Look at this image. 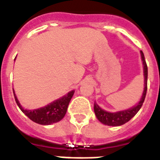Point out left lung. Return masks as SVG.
I'll return each mask as SVG.
<instances>
[{
    "label": "left lung",
    "instance_id": "1",
    "mask_svg": "<svg viewBox=\"0 0 160 160\" xmlns=\"http://www.w3.org/2000/svg\"><path fill=\"white\" fill-rule=\"evenodd\" d=\"M141 58L143 61V72H144V90H143V96L141 98L140 101L133 108L130 109L124 110V111H120L118 112H106L102 108H100L99 106L97 103H94V112L96 114V117L100 122H102L103 124L108 125V126H120L128 122L135 114L139 111L142 107L144 99H145L146 92H147V79H148V67L146 64L144 55L142 51H140Z\"/></svg>",
    "mask_w": 160,
    "mask_h": 160
}]
</instances>
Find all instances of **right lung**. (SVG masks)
<instances>
[{
  "label": "right lung",
  "mask_w": 160,
  "mask_h": 160,
  "mask_svg": "<svg viewBox=\"0 0 160 160\" xmlns=\"http://www.w3.org/2000/svg\"><path fill=\"white\" fill-rule=\"evenodd\" d=\"M13 93H14V90H13ZM73 94L74 91H71L67 94L66 96H64L60 99L57 100L45 107L35 110L24 109L18 102L15 93L14 97L20 109L22 110V112H24L30 119L39 124L49 125L54 122H59L60 120L62 119L63 117L66 114L69 102L71 101Z\"/></svg>",
  "instance_id": "obj_1"
}]
</instances>
